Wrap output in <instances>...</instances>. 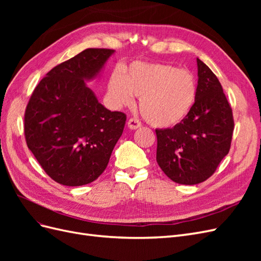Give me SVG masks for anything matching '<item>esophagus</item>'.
Instances as JSON below:
<instances>
[{"instance_id": "obj_1", "label": "esophagus", "mask_w": 261, "mask_h": 261, "mask_svg": "<svg viewBox=\"0 0 261 261\" xmlns=\"http://www.w3.org/2000/svg\"><path fill=\"white\" fill-rule=\"evenodd\" d=\"M141 126V122L136 117H132L130 120L128 121V127L130 129H137Z\"/></svg>"}]
</instances>
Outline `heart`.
<instances>
[{"label": "heart", "instance_id": "obj_1", "mask_svg": "<svg viewBox=\"0 0 261 261\" xmlns=\"http://www.w3.org/2000/svg\"><path fill=\"white\" fill-rule=\"evenodd\" d=\"M139 98L140 113L154 127L167 128L180 123L197 97V82L187 69L163 63L135 62L121 76L113 73L108 97L115 108L129 106Z\"/></svg>", "mask_w": 261, "mask_h": 261}]
</instances>
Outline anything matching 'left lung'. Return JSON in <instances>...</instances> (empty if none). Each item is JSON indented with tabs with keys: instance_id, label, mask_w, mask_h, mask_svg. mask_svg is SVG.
Returning a JSON list of instances; mask_svg holds the SVG:
<instances>
[{
	"instance_id": "left-lung-1",
	"label": "left lung",
	"mask_w": 261,
	"mask_h": 261,
	"mask_svg": "<svg viewBox=\"0 0 261 261\" xmlns=\"http://www.w3.org/2000/svg\"><path fill=\"white\" fill-rule=\"evenodd\" d=\"M198 85L191 111L172 128L155 129L156 162L164 174L183 185L208 179L231 148L234 120L217 76L197 59Z\"/></svg>"
}]
</instances>
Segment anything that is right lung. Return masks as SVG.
Masks as SVG:
<instances>
[{
  "mask_svg": "<svg viewBox=\"0 0 261 261\" xmlns=\"http://www.w3.org/2000/svg\"><path fill=\"white\" fill-rule=\"evenodd\" d=\"M113 53L84 50L53 67L29 99L23 125L27 146L59 184L82 186L97 179L122 136L126 115L99 103L85 83Z\"/></svg>",
  "mask_w": 261,
  "mask_h": 261,
  "instance_id": "obj_1",
  "label": "right lung"
}]
</instances>
